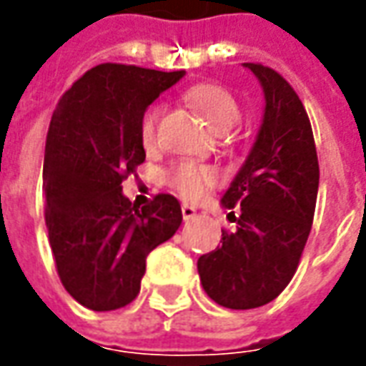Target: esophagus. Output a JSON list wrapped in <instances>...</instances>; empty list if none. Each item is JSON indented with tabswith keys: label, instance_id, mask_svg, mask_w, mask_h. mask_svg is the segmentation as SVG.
I'll use <instances>...</instances> for the list:
<instances>
[{
	"label": "esophagus",
	"instance_id": "1",
	"mask_svg": "<svg viewBox=\"0 0 366 366\" xmlns=\"http://www.w3.org/2000/svg\"><path fill=\"white\" fill-rule=\"evenodd\" d=\"M194 215H196V207H192V206H188V204H184V206H182V217H184V219L188 222V219H192Z\"/></svg>",
	"mask_w": 366,
	"mask_h": 366
}]
</instances>
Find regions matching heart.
<instances>
[{
  "instance_id": "1",
  "label": "heart",
  "mask_w": 366,
  "mask_h": 366,
  "mask_svg": "<svg viewBox=\"0 0 366 366\" xmlns=\"http://www.w3.org/2000/svg\"><path fill=\"white\" fill-rule=\"evenodd\" d=\"M186 99L198 109L207 123L225 133L239 123L241 119V105L229 90L217 84H196L186 90ZM160 117V104H152L141 117L139 133L144 147H152L157 143V123ZM168 182L182 198L198 199L206 190L217 184V172L212 168L199 167L192 160H180L168 170Z\"/></svg>"
}]
</instances>
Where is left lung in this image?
Here are the masks:
<instances>
[{
    "label": "left lung",
    "mask_w": 366,
    "mask_h": 366,
    "mask_svg": "<svg viewBox=\"0 0 366 366\" xmlns=\"http://www.w3.org/2000/svg\"><path fill=\"white\" fill-rule=\"evenodd\" d=\"M264 92V115L253 149L223 194L233 231L198 259L202 286L215 304L251 310L288 286L312 229L320 186L314 133L304 104L272 68L245 62Z\"/></svg>",
    "instance_id": "obj_1"
}]
</instances>
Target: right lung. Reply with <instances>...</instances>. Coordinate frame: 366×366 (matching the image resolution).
Wrapping results in <instances>:
<instances>
[{
    "label": "right lung",
    "instance_id": "obj_1",
    "mask_svg": "<svg viewBox=\"0 0 366 366\" xmlns=\"http://www.w3.org/2000/svg\"><path fill=\"white\" fill-rule=\"evenodd\" d=\"M182 76L99 64L72 84L52 113L43 170L49 243L62 286L94 312L131 304L147 254L182 223L174 196L159 194L139 209L121 192L144 162L143 113Z\"/></svg>",
    "mask_w": 366,
    "mask_h": 366
}]
</instances>
